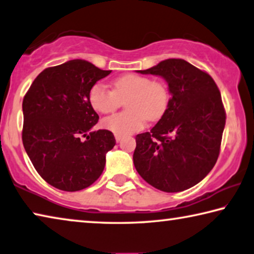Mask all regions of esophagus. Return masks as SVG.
Wrapping results in <instances>:
<instances>
[{"instance_id":"esophagus-1","label":"esophagus","mask_w":254,"mask_h":254,"mask_svg":"<svg viewBox=\"0 0 254 254\" xmlns=\"http://www.w3.org/2000/svg\"><path fill=\"white\" fill-rule=\"evenodd\" d=\"M123 139V136H120V135H116V140L117 142H120V140Z\"/></svg>"}]
</instances>
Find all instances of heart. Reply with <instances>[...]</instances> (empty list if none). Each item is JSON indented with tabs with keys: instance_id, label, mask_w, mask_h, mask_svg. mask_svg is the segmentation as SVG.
<instances>
[{
	"instance_id": "b5f03b06",
	"label": "heart",
	"mask_w": 254,
	"mask_h": 254,
	"mask_svg": "<svg viewBox=\"0 0 254 254\" xmlns=\"http://www.w3.org/2000/svg\"><path fill=\"white\" fill-rule=\"evenodd\" d=\"M114 91L103 83H96L89 89L91 107L100 114H109L125 102L126 111L107 117L102 127L116 135L128 136L142 129L146 119L159 120L169 105L170 94L167 85L150 77L128 73L116 78Z\"/></svg>"
}]
</instances>
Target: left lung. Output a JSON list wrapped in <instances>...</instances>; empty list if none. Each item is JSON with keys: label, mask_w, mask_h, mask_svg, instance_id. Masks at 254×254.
I'll return each instance as SVG.
<instances>
[{"label": "left lung", "mask_w": 254, "mask_h": 254, "mask_svg": "<svg viewBox=\"0 0 254 254\" xmlns=\"http://www.w3.org/2000/svg\"><path fill=\"white\" fill-rule=\"evenodd\" d=\"M137 72L167 81L170 101L151 131L136 136L137 173L155 189L182 192L200 183L216 165L226 124L212 77L183 59H167Z\"/></svg>", "instance_id": "obj_1"}]
</instances>
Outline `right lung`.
<instances>
[{
	"mask_svg": "<svg viewBox=\"0 0 254 254\" xmlns=\"http://www.w3.org/2000/svg\"><path fill=\"white\" fill-rule=\"evenodd\" d=\"M110 73L88 61L70 60L43 70L23 97V146L37 173L56 189L84 190L102 174L116 139L110 130H92L99 115L88 93Z\"/></svg>",
	"mask_w": 254,
	"mask_h": 254,
	"instance_id": "1",
	"label": "right lung"
}]
</instances>
